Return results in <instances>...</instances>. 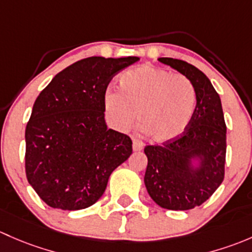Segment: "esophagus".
I'll list each match as a JSON object with an SVG mask.
<instances>
[{
	"label": "esophagus",
	"mask_w": 252,
	"mask_h": 252,
	"mask_svg": "<svg viewBox=\"0 0 252 252\" xmlns=\"http://www.w3.org/2000/svg\"><path fill=\"white\" fill-rule=\"evenodd\" d=\"M143 147H144L143 142H141L139 139H136V138L132 139V148H133L134 152H139V150L143 149Z\"/></svg>",
	"instance_id": "1"
}]
</instances>
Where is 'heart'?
Returning a JSON list of instances; mask_svg holds the SVG:
<instances>
[{"mask_svg": "<svg viewBox=\"0 0 252 252\" xmlns=\"http://www.w3.org/2000/svg\"><path fill=\"white\" fill-rule=\"evenodd\" d=\"M121 92L109 90L104 107L114 126L139 125L158 143L172 141L187 129L195 109V93L181 75L145 64L120 77Z\"/></svg>", "mask_w": 252, "mask_h": 252, "instance_id": "obj_1", "label": "heart"}]
</instances>
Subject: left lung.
<instances>
[{"label":"left lung","mask_w":252,"mask_h":252,"mask_svg":"<svg viewBox=\"0 0 252 252\" xmlns=\"http://www.w3.org/2000/svg\"><path fill=\"white\" fill-rule=\"evenodd\" d=\"M158 61L190 81L196 105L180 137L144 148L148 158L144 184L160 207L184 211L205 203L222 183L227 128L219 93L203 71L180 59Z\"/></svg>","instance_id":"8db88e82"}]
</instances>
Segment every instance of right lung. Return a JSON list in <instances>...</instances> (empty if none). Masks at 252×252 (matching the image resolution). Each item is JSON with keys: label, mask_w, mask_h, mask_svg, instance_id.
<instances>
[{"label": "right lung", "mask_w": 252, "mask_h": 252, "mask_svg": "<svg viewBox=\"0 0 252 252\" xmlns=\"http://www.w3.org/2000/svg\"><path fill=\"white\" fill-rule=\"evenodd\" d=\"M137 61L82 59L36 98L25 129V171L48 206L74 211L97 203L111 172L132 154L129 137L108 128L104 95L114 75Z\"/></svg>", "instance_id": "add662e5"}]
</instances>
